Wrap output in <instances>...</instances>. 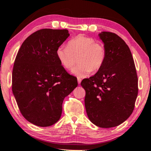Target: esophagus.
Masks as SVG:
<instances>
[{
    "label": "esophagus",
    "mask_w": 151,
    "mask_h": 151,
    "mask_svg": "<svg viewBox=\"0 0 151 151\" xmlns=\"http://www.w3.org/2000/svg\"><path fill=\"white\" fill-rule=\"evenodd\" d=\"M77 80H78V84H80L81 81V78H80V77H78V78H77Z\"/></svg>",
    "instance_id": "esophagus-1"
}]
</instances>
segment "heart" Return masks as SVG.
Wrapping results in <instances>:
<instances>
[{"instance_id": "1", "label": "heart", "mask_w": 151, "mask_h": 151, "mask_svg": "<svg viewBox=\"0 0 151 151\" xmlns=\"http://www.w3.org/2000/svg\"><path fill=\"white\" fill-rule=\"evenodd\" d=\"M61 65L70 70L78 58L79 63L72 69V73L78 77L87 76L90 71L96 72L104 64L106 53L104 45L91 37L78 35L69 41L67 46H60L56 51Z\"/></svg>"}]
</instances>
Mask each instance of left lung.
<instances>
[{"label":"left lung","instance_id":"left-lung-1","mask_svg":"<svg viewBox=\"0 0 151 151\" xmlns=\"http://www.w3.org/2000/svg\"><path fill=\"white\" fill-rule=\"evenodd\" d=\"M106 57L93 76L83 79L89 119L100 128L117 127L130 117L138 95V78L131 51L116 34L102 32Z\"/></svg>","mask_w":151,"mask_h":151}]
</instances>
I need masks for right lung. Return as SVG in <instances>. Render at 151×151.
Returning <instances> with one entry per match:
<instances>
[{"label": "right lung", "mask_w": 151, "mask_h": 151, "mask_svg": "<svg viewBox=\"0 0 151 151\" xmlns=\"http://www.w3.org/2000/svg\"><path fill=\"white\" fill-rule=\"evenodd\" d=\"M68 29H42L21 45L12 70V90L23 117L35 125H52L61 118L63 101L78 85L60 63L56 51Z\"/></svg>", "instance_id": "1"}]
</instances>
